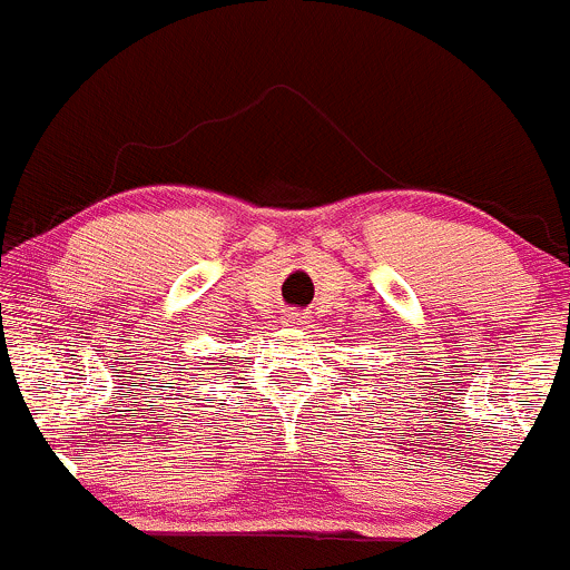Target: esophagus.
I'll list each match as a JSON object with an SVG mask.
<instances>
[{
	"label": "esophagus",
	"mask_w": 570,
	"mask_h": 570,
	"mask_svg": "<svg viewBox=\"0 0 570 570\" xmlns=\"http://www.w3.org/2000/svg\"><path fill=\"white\" fill-rule=\"evenodd\" d=\"M283 325L285 327H301V325H304V320H301L298 312H291V314H285V317H283Z\"/></svg>",
	"instance_id": "1"
}]
</instances>
